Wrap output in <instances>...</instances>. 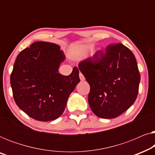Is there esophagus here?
Here are the masks:
<instances>
[{
    "instance_id": "esophagus-1",
    "label": "esophagus",
    "mask_w": 155,
    "mask_h": 155,
    "mask_svg": "<svg viewBox=\"0 0 155 155\" xmlns=\"http://www.w3.org/2000/svg\"><path fill=\"white\" fill-rule=\"evenodd\" d=\"M79 76H80V80H81V81H84V80H85V78H84V75H82V73H80V75H79Z\"/></svg>"
}]
</instances>
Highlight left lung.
Listing matches in <instances>:
<instances>
[{"label": "left lung", "instance_id": "left-lung-1", "mask_svg": "<svg viewBox=\"0 0 155 155\" xmlns=\"http://www.w3.org/2000/svg\"><path fill=\"white\" fill-rule=\"evenodd\" d=\"M90 84L88 102L95 115L114 118L128 109L137 98L140 81L137 61L122 44H110L78 65Z\"/></svg>", "mask_w": 155, "mask_h": 155}]
</instances>
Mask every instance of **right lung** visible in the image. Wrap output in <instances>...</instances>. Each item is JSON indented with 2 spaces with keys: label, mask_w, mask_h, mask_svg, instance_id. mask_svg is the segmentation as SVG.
<instances>
[{
  "label": "right lung",
  "mask_w": 155,
  "mask_h": 155,
  "mask_svg": "<svg viewBox=\"0 0 155 155\" xmlns=\"http://www.w3.org/2000/svg\"><path fill=\"white\" fill-rule=\"evenodd\" d=\"M60 48L49 42H35L18 54L10 75L16 104L40 121L60 117L70 94L80 81L76 67L68 76L58 73L65 59Z\"/></svg>",
  "instance_id": "1"
}]
</instances>
